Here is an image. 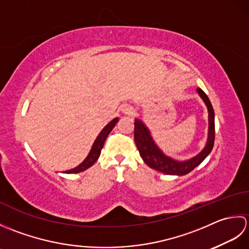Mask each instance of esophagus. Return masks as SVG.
I'll return each instance as SVG.
<instances>
[{"label":"esophagus","instance_id":"1","mask_svg":"<svg viewBox=\"0 0 249 249\" xmlns=\"http://www.w3.org/2000/svg\"><path fill=\"white\" fill-rule=\"evenodd\" d=\"M121 111H122V113H124L125 115H130L134 112V108L131 107L130 105L125 104V105L121 106Z\"/></svg>","mask_w":249,"mask_h":249}]
</instances>
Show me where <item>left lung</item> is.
<instances>
[{"label": "left lung", "instance_id": "obj_1", "mask_svg": "<svg viewBox=\"0 0 249 249\" xmlns=\"http://www.w3.org/2000/svg\"><path fill=\"white\" fill-rule=\"evenodd\" d=\"M197 92L200 97L203 99L204 104L208 107L209 111V134L208 141L204 149L201 151L198 155L190 158L188 160L178 161L173 158L165 155L162 151L157 146L155 141L153 140L149 128L145 124L139 119L135 120V142L138 147L140 156L147 166L155 170L170 174V176H185V174L193 171L194 169L202 162L205 157L208 156L214 146L215 140V114L209 97L201 89H197Z\"/></svg>", "mask_w": 249, "mask_h": 249}]
</instances>
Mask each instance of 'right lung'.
<instances>
[{"instance_id":"add662e5","label":"right lung","mask_w":249,"mask_h":249,"mask_svg":"<svg viewBox=\"0 0 249 249\" xmlns=\"http://www.w3.org/2000/svg\"><path fill=\"white\" fill-rule=\"evenodd\" d=\"M118 121H119V118H115V119H113L112 121H111L110 123H108L107 125H106L105 127L103 128V130L100 131L99 135L97 136V138L95 139L94 143L92 145V149H91V151H89V155L87 156L86 160H84L80 163V165L77 166L76 168H73V169H71V170L65 171V173H78V172H81V171L87 170L88 168L93 166V163L98 160V157L100 155V152H102V149H103V146L105 144L106 139H107V137L110 134V131L113 129L115 124L118 123Z\"/></svg>"}]
</instances>
